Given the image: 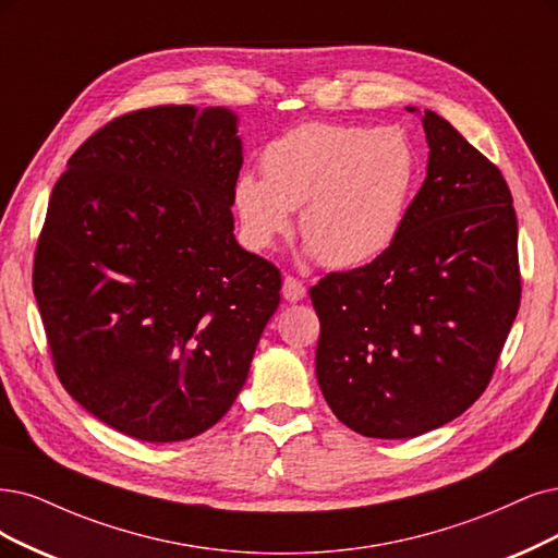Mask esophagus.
Returning <instances> with one entry per match:
<instances>
[{
    "label": "esophagus",
    "mask_w": 558,
    "mask_h": 558,
    "mask_svg": "<svg viewBox=\"0 0 558 558\" xmlns=\"http://www.w3.org/2000/svg\"><path fill=\"white\" fill-rule=\"evenodd\" d=\"M282 296L287 301H292V303L301 301L305 296V284L299 278H294V276H284V280H282Z\"/></svg>",
    "instance_id": "esophagus-1"
}]
</instances>
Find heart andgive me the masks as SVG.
Masks as SVG:
<instances>
[{"label": "heart", "instance_id": "heart-1", "mask_svg": "<svg viewBox=\"0 0 558 558\" xmlns=\"http://www.w3.org/2000/svg\"><path fill=\"white\" fill-rule=\"evenodd\" d=\"M259 170L239 174L232 189L247 245L266 251L290 234L292 209L301 206L307 251L326 266L354 268L398 239L421 158L400 129L311 121L266 142Z\"/></svg>", "mask_w": 558, "mask_h": 558}]
</instances>
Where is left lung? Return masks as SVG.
Returning <instances> with one entry per match:
<instances>
[{"label": "left lung", "mask_w": 558, "mask_h": 558, "mask_svg": "<svg viewBox=\"0 0 558 558\" xmlns=\"http://www.w3.org/2000/svg\"><path fill=\"white\" fill-rule=\"evenodd\" d=\"M423 129L427 177L393 245L311 287L322 393L373 439L418 437L476 402L522 299L501 170L437 112L425 110Z\"/></svg>", "instance_id": "8db88e82"}]
</instances>
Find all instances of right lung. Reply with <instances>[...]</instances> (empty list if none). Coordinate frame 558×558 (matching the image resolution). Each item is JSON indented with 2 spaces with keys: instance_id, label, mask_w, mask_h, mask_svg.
<instances>
[{
  "instance_id": "obj_1",
  "label": "right lung",
  "mask_w": 558,
  "mask_h": 558,
  "mask_svg": "<svg viewBox=\"0 0 558 558\" xmlns=\"http://www.w3.org/2000/svg\"><path fill=\"white\" fill-rule=\"evenodd\" d=\"M241 165L230 110L156 106L100 126L54 183L32 274L52 365L123 435H202L245 384L282 276L232 234Z\"/></svg>"
}]
</instances>
